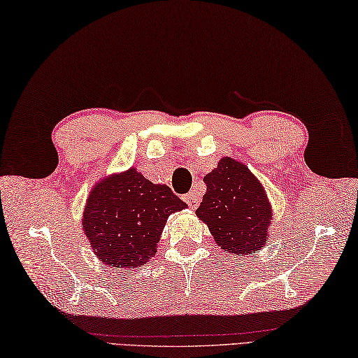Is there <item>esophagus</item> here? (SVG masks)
<instances>
[{
    "mask_svg": "<svg viewBox=\"0 0 358 358\" xmlns=\"http://www.w3.org/2000/svg\"><path fill=\"white\" fill-rule=\"evenodd\" d=\"M185 202L188 203V207L192 208V210H196L199 207V202H201V199H199V196H198V193H194V192H189V193H187L185 194Z\"/></svg>",
    "mask_w": 358,
    "mask_h": 358,
    "instance_id": "obj_1",
    "label": "esophagus"
}]
</instances>
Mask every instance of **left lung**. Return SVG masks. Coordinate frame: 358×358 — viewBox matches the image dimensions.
<instances>
[{
    "label": "left lung",
    "instance_id": "1",
    "mask_svg": "<svg viewBox=\"0 0 358 358\" xmlns=\"http://www.w3.org/2000/svg\"><path fill=\"white\" fill-rule=\"evenodd\" d=\"M203 182L207 192L196 215L208 225L216 244L235 257L261 250L272 221V207L261 182L231 157H222Z\"/></svg>",
    "mask_w": 358,
    "mask_h": 358
}]
</instances>
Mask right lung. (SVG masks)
I'll use <instances>...</instances> for the list:
<instances>
[{"instance_id": "obj_1", "label": "right lung", "mask_w": 358, "mask_h": 358, "mask_svg": "<svg viewBox=\"0 0 358 358\" xmlns=\"http://www.w3.org/2000/svg\"><path fill=\"white\" fill-rule=\"evenodd\" d=\"M184 208L187 203L170 187L152 184L129 169L94 185L82 227L103 264L136 268L156 253L169 216Z\"/></svg>"}]
</instances>
